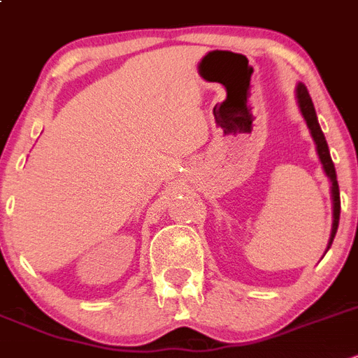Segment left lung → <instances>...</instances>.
Masks as SVG:
<instances>
[{
  "instance_id": "obj_1",
  "label": "left lung",
  "mask_w": 358,
  "mask_h": 358,
  "mask_svg": "<svg viewBox=\"0 0 358 358\" xmlns=\"http://www.w3.org/2000/svg\"><path fill=\"white\" fill-rule=\"evenodd\" d=\"M296 99H298V108L301 111V117L306 120L307 127L310 131V136H313L314 143H316L317 156H320V162L323 165L324 173L330 179V193H332V211H334V222H332V232H330L329 245H327V250L332 245L334 238H336L337 227H339V215H341V199H339V185H337V176H336V166L332 163V157H330L329 143L324 140V134L321 131L320 122H317L316 110H314L313 99H310L309 92H307L306 85L298 83L296 85Z\"/></svg>"
}]
</instances>
